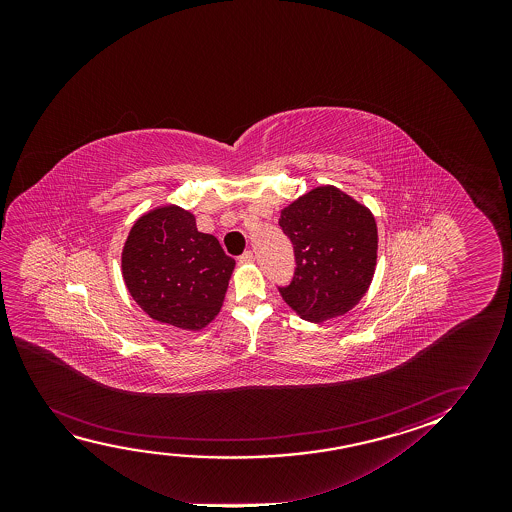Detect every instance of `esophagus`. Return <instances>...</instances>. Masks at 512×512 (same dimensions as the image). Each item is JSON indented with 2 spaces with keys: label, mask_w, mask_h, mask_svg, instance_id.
Listing matches in <instances>:
<instances>
[{
  "label": "esophagus",
  "mask_w": 512,
  "mask_h": 512,
  "mask_svg": "<svg viewBox=\"0 0 512 512\" xmlns=\"http://www.w3.org/2000/svg\"><path fill=\"white\" fill-rule=\"evenodd\" d=\"M238 260L241 264H248V262H253V260H255V255H253V252H250V250H246L243 255H239Z\"/></svg>",
  "instance_id": "esophagus-1"
}]
</instances>
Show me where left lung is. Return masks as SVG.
<instances>
[{
    "instance_id": "1",
    "label": "left lung",
    "mask_w": 512,
    "mask_h": 512,
    "mask_svg": "<svg viewBox=\"0 0 512 512\" xmlns=\"http://www.w3.org/2000/svg\"><path fill=\"white\" fill-rule=\"evenodd\" d=\"M294 246L292 280L281 297L308 322L344 315L364 297L378 257L371 211L336 187H318L281 211Z\"/></svg>"
}]
</instances>
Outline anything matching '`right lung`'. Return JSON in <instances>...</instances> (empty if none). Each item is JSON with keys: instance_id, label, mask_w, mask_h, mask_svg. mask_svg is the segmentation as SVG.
<instances>
[{"instance_id": "obj_1", "label": "right lung", "mask_w": 512, "mask_h": 512, "mask_svg": "<svg viewBox=\"0 0 512 512\" xmlns=\"http://www.w3.org/2000/svg\"><path fill=\"white\" fill-rule=\"evenodd\" d=\"M234 259L218 239L197 231L178 206L150 211L134 224L122 252V273L140 308L154 320L199 330L222 308Z\"/></svg>"}]
</instances>
